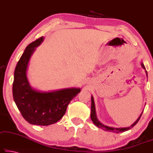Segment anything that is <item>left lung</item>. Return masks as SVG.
Segmentation results:
<instances>
[{
	"label": "left lung",
	"mask_w": 153,
	"mask_h": 153,
	"mask_svg": "<svg viewBox=\"0 0 153 153\" xmlns=\"http://www.w3.org/2000/svg\"><path fill=\"white\" fill-rule=\"evenodd\" d=\"M141 67H142L143 69L146 70V68L144 65H143V63H141ZM146 71V76H148V73L146 70H145ZM143 113V112H142ZM141 114L140 116L138 119H137V121L134 122L133 124L131 125L130 126V127H127V128H112V127H109V126H105L103 125L102 123H101L100 121H99L98 118H97V113H96V108H95V104H94V98H93V97H91V113H90V117H91V119L92 121V122L94 123V125L97 126V127L99 128H101V129L105 130V131H108V132H116V133H119V132H125V131H127V130L131 129L132 128H133L134 126H135L137 122H138L139 119H140L141 117V114Z\"/></svg>",
	"instance_id": "obj_1"
}]
</instances>
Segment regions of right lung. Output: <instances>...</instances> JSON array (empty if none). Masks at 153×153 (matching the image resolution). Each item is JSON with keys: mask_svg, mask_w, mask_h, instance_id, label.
I'll list each match as a JSON object with an SVG mask.
<instances>
[{"mask_svg": "<svg viewBox=\"0 0 153 153\" xmlns=\"http://www.w3.org/2000/svg\"><path fill=\"white\" fill-rule=\"evenodd\" d=\"M43 36L27 46L14 70L13 98L23 118L34 125L48 126L63 117L68 104L81 92L80 88H65L52 92H40L31 87L27 76L28 63Z\"/></svg>", "mask_w": 153, "mask_h": 153, "instance_id": "right-lung-1", "label": "right lung"}]
</instances>
